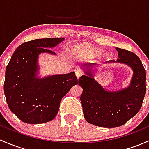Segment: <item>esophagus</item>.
Wrapping results in <instances>:
<instances>
[{
    "label": "esophagus",
    "instance_id": "34e87169",
    "mask_svg": "<svg viewBox=\"0 0 149 149\" xmlns=\"http://www.w3.org/2000/svg\"><path fill=\"white\" fill-rule=\"evenodd\" d=\"M75 74H76L77 77L79 78V77L82 76V71H80V70H76V71H75Z\"/></svg>",
    "mask_w": 149,
    "mask_h": 149
}]
</instances>
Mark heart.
Wrapping results in <instances>:
<instances>
[{
    "mask_svg": "<svg viewBox=\"0 0 149 149\" xmlns=\"http://www.w3.org/2000/svg\"><path fill=\"white\" fill-rule=\"evenodd\" d=\"M76 53L77 54H87L90 55V56H95L100 53V51L98 49H96L90 48V47H84L77 49ZM103 56H106V54H104Z\"/></svg>",
    "mask_w": 149,
    "mask_h": 149,
    "instance_id": "b5f03b06",
    "label": "heart"
}]
</instances>
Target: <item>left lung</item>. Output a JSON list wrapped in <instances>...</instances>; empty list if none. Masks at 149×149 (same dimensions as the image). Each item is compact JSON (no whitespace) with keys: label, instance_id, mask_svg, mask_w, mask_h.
<instances>
[{"label":"left lung","instance_id":"1","mask_svg":"<svg viewBox=\"0 0 149 149\" xmlns=\"http://www.w3.org/2000/svg\"><path fill=\"white\" fill-rule=\"evenodd\" d=\"M118 59L105 63H121L133 70L128 87L119 90H105L94 78L93 66L85 64L81 68L85 74L79 79L82 87L80 100L84 116L89 123L103 128H116L134 117L141 108L146 94V71L139 56L128 50L116 48Z\"/></svg>","mask_w":149,"mask_h":149}]
</instances>
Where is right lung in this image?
<instances>
[{
	"label": "right lung",
	"instance_id": "right-lung-1",
	"mask_svg": "<svg viewBox=\"0 0 149 149\" xmlns=\"http://www.w3.org/2000/svg\"><path fill=\"white\" fill-rule=\"evenodd\" d=\"M64 38L34 39L15 50L6 70L4 93L9 109L23 122L40 124L56 117L62 98L78 83L74 72L37 77L39 54H56Z\"/></svg>",
	"mask_w": 149,
	"mask_h": 149
}]
</instances>
